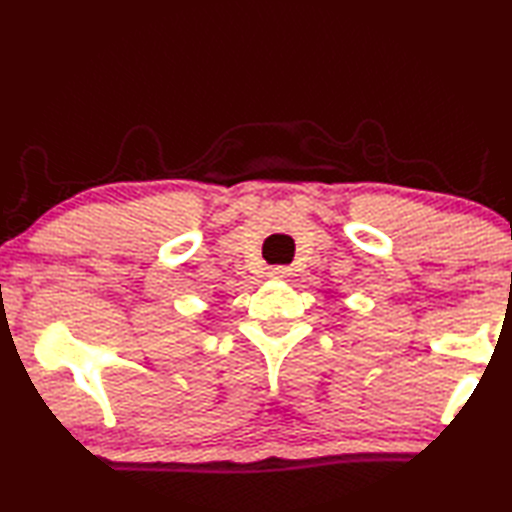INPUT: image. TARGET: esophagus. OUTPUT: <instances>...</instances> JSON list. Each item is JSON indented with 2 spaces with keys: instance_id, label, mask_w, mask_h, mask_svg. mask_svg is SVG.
<instances>
[{
  "instance_id": "1",
  "label": "esophagus",
  "mask_w": 512,
  "mask_h": 512,
  "mask_svg": "<svg viewBox=\"0 0 512 512\" xmlns=\"http://www.w3.org/2000/svg\"><path fill=\"white\" fill-rule=\"evenodd\" d=\"M273 277V280H289V275H291V268L289 266H275V268H271V273H268Z\"/></svg>"
}]
</instances>
